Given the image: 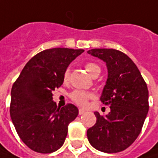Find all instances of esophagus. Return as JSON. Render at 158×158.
Wrapping results in <instances>:
<instances>
[{
    "mask_svg": "<svg viewBox=\"0 0 158 158\" xmlns=\"http://www.w3.org/2000/svg\"><path fill=\"white\" fill-rule=\"evenodd\" d=\"M85 112V110H83V109H79V115H82V114H84Z\"/></svg>",
    "mask_w": 158,
    "mask_h": 158,
    "instance_id": "1",
    "label": "esophagus"
}]
</instances>
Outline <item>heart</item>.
Segmentation results:
<instances>
[{"mask_svg": "<svg viewBox=\"0 0 158 158\" xmlns=\"http://www.w3.org/2000/svg\"><path fill=\"white\" fill-rule=\"evenodd\" d=\"M85 69H86V71L89 73V74L92 77L95 76L97 74H100V73H101V67L95 63H86L85 64ZM69 73H70L69 69H66L64 73V81L68 80ZM70 97H71V99L73 100L76 104H78L80 106H85V105H86L87 102L89 101V99H91L93 97V94H90V93L84 92V91L76 90V91H73V93L70 94Z\"/></svg>", "mask_w": 158, "mask_h": 158, "instance_id": "b5f03b06", "label": "heart"}]
</instances>
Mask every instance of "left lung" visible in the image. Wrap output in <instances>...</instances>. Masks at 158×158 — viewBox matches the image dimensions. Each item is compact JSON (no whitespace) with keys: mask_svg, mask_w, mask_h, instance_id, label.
Masks as SVG:
<instances>
[{"mask_svg":"<svg viewBox=\"0 0 158 158\" xmlns=\"http://www.w3.org/2000/svg\"><path fill=\"white\" fill-rule=\"evenodd\" d=\"M88 54L106 63L108 78L100 99L110 108L105 117L94 112L97 120L87 130L88 140L102 152L123 151L139 135L148 112V86L137 65L124 53L94 48Z\"/></svg>","mask_w":158,"mask_h":158,"instance_id":"8db88e82","label":"left lung"}]
</instances>
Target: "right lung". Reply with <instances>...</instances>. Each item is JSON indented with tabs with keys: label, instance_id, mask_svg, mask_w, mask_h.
Masks as SVG:
<instances>
[{
	"label": "right lung",
	"instance_id": "add662e5",
	"mask_svg": "<svg viewBox=\"0 0 158 158\" xmlns=\"http://www.w3.org/2000/svg\"><path fill=\"white\" fill-rule=\"evenodd\" d=\"M84 51L64 48L41 51L26 64L12 85L10 118L20 139L35 152L59 149L69 123L78 115L73 104L57 107L53 92L63 85L70 63Z\"/></svg>",
	"mask_w": 158,
	"mask_h": 158
}]
</instances>
